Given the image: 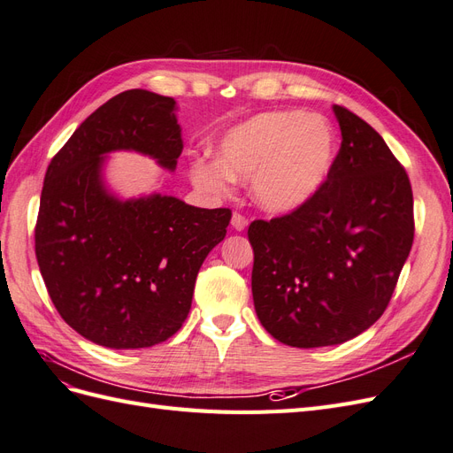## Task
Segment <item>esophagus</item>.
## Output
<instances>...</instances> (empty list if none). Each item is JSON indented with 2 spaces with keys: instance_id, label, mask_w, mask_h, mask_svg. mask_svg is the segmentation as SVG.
<instances>
[{
  "instance_id": "1",
  "label": "esophagus",
  "mask_w": 453,
  "mask_h": 453,
  "mask_svg": "<svg viewBox=\"0 0 453 453\" xmlns=\"http://www.w3.org/2000/svg\"><path fill=\"white\" fill-rule=\"evenodd\" d=\"M230 225H232V228H234V230L242 232V230L248 228V219H245L242 213H236V211H234V213H232Z\"/></svg>"
}]
</instances>
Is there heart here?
Instances as JSON below:
<instances>
[{
  "label": "heart",
  "instance_id": "b5f03b06",
  "mask_svg": "<svg viewBox=\"0 0 453 453\" xmlns=\"http://www.w3.org/2000/svg\"><path fill=\"white\" fill-rule=\"evenodd\" d=\"M336 134L321 117L304 111H266L230 128L217 149V164L198 160L193 181L223 193L226 177L251 180L255 202L272 213H291L310 202L331 175Z\"/></svg>",
  "mask_w": 453,
  "mask_h": 453
}]
</instances>
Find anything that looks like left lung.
I'll return each instance as SVG.
<instances>
[{"label":"left lung","instance_id":"left-lung-1","mask_svg":"<svg viewBox=\"0 0 453 453\" xmlns=\"http://www.w3.org/2000/svg\"><path fill=\"white\" fill-rule=\"evenodd\" d=\"M333 111L342 145L319 193L248 230L257 318L293 348L336 346L372 326L414 242V196L401 162L361 117Z\"/></svg>","mask_w":453,"mask_h":453}]
</instances>
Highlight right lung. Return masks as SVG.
Here are the masks:
<instances>
[{
  "mask_svg": "<svg viewBox=\"0 0 453 453\" xmlns=\"http://www.w3.org/2000/svg\"><path fill=\"white\" fill-rule=\"evenodd\" d=\"M113 150H135L173 172L183 150L175 100L120 92L73 132L45 173L35 257L73 331L111 349L150 348L185 323L198 270L225 240L232 213L158 193L120 200L102 175Z\"/></svg>",
  "mask_w": 453,
  "mask_h": 453,
  "instance_id": "1",
  "label": "right lung"
}]
</instances>
